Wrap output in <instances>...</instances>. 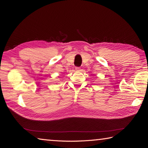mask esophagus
Instances as JSON below:
<instances>
[{
  "instance_id": "obj_1",
  "label": "esophagus",
  "mask_w": 148,
  "mask_h": 148,
  "mask_svg": "<svg viewBox=\"0 0 148 148\" xmlns=\"http://www.w3.org/2000/svg\"><path fill=\"white\" fill-rule=\"evenodd\" d=\"M80 67H78V66H77V67H75V70H77V71H78V70H80Z\"/></svg>"
}]
</instances>
